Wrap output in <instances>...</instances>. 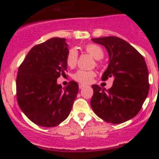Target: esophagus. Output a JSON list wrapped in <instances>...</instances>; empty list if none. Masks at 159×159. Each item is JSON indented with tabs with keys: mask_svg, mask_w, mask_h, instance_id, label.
Instances as JSON below:
<instances>
[{
	"mask_svg": "<svg viewBox=\"0 0 159 159\" xmlns=\"http://www.w3.org/2000/svg\"><path fill=\"white\" fill-rule=\"evenodd\" d=\"M78 87H79L80 89H82V88H84V87H86V85H84V84H81V83H80L79 86H78Z\"/></svg>",
	"mask_w": 159,
	"mask_h": 159,
	"instance_id": "obj_1",
	"label": "esophagus"
}]
</instances>
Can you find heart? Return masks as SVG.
<instances>
[{"label":"heart","instance_id":"b5f03b06","mask_svg":"<svg viewBox=\"0 0 159 159\" xmlns=\"http://www.w3.org/2000/svg\"><path fill=\"white\" fill-rule=\"evenodd\" d=\"M86 51L89 53L91 56L99 60L102 59L104 56V51L99 45L94 44V43H90L86 46L85 48ZM77 59H78V55L76 49L72 48L68 51L67 57H66V62L67 65L70 67H74L77 63ZM96 76V72L94 71H87V70H78L73 74V78L77 82L83 84H88L92 82V80Z\"/></svg>","mask_w":159,"mask_h":159}]
</instances>
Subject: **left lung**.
Returning a JSON list of instances; mask_svg holds the SVG:
<instances>
[{
	"mask_svg": "<svg viewBox=\"0 0 159 159\" xmlns=\"http://www.w3.org/2000/svg\"><path fill=\"white\" fill-rule=\"evenodd\" d=\"M104 45L110 62L102 79L114 77L112 87L105 91L92 85L91 106L97 116L108 123L120 124L139 112L148 94V71L143 57L128 42L118 37L92 39Z\"/></svg>",
	"mask_w": 159,
	"mask_h": 159,
	"instance_id": "8db88e82",
	"label": "left lung"
}]
</instances>
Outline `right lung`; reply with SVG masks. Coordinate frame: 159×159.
<instances>
[{
	"instance_id": "1",
	"label": "right lung",
	"mask_w": 159,
	"mask_h": 159,
	"mask_svg": "<svg viewBox=\"0 0 159 159\" xmlns=\"http://www.w3.org/2000/svg\"><path fill=\"white\" fill-rule=\"evenodd\" d=\"M65 40L53 38L34 46L19 67L17 102L25 115L39 126L54 127L64 120L78 92L74 81L64 88L57 84V78L67 72Z\"/></svg>"
}]
</instances>
